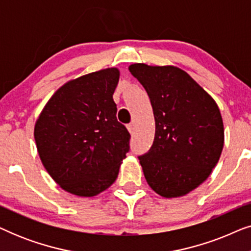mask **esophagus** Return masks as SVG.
<instances>
[{
	"instance_id": "34e87169",
	"label": "esophagus",
	"mask_w": 251,
	"mask_h": 251,
	"mask_svg": "<svg viewBox=\"0 0 251 251\" xmlns=\"http://www.w3.org/2000/svg\"><path fill=\"white\" fill-rule=\"evenodd\" d=\"M126 128H128V130H129V132L131 133H133V131H135V126H133V123H130V125H128L126 126Z\"/></svg>"
}]
</instances>
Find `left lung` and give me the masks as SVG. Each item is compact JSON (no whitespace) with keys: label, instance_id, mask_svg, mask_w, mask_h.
I'll return each mask as SVG.
<instances>
[{"label":"left lung","instance_id":"obj_1","mask_svg":"<svg viewBox=\"0 0 251 251\" xmlns=\"http://www.w3.org/2000/svg\"><path fill=\"white\" fill-rule=\"evenodd\" d=\"M129 71L145 88L155 119L153 145L138 156L147 184L163 198L186 195L221 157L224 126L218 106L178 67L133 64Z\"/></svg>","mask_w":251,"mask_h":251}]
</instances>
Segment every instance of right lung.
Listing matches in <instances>:
<instances>
[{"label": "right lung", "mask_w": 251, "mask_h": 251, "mask_svg": "<svg viewBox=\"0 0 251 251\" xmlns=\"http://www.w3.org/2000/svg\"><path fill=\"white\" fill-rule=\"evenodd\" d=\"M118 68L68 81L49 99L34 128L44 168L65 191L95 197L114 183L130 133L116 119Z\"/></svg>", "instance_id": "1"}]
</instances>
